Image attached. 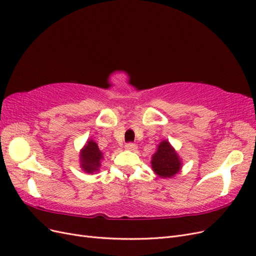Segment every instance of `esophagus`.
<instances>
[{
    "mask_svg": "<svg viewBox=\"0 0 256 256\" xmlns=\"http://www.w3.org/2000/svg\"><path fill=\"white\" fill-rule=\"evenodd\" d=\"M126 150H130V152H136V150H138V147H136V145L134 144V143H127L126 144Z\"/></svg>",
    "mask_w": 256,
    "mask_h": 256,
    "instance_id": "34e87169",
    "label": "esophagus"
}]
</instances>
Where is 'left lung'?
Segmentation results:
<instances>
[{
	"instance_id": "8db88e82",
	"label": "left lung",
	"mask_w": 256,
	"mask_h": 256,
	"mask_svg": "<svg viewBox=\"0 0 256 256\" xmlns=\"http://www.w3.org/2000/svg\"><path fill=\"white\" fill-rule=\"evenodd\" d=\"M152 168L154 173L162 178H170L180 172L182 168L180 159L168 141H162L159 144L152 159Z\"/></svg>"
}]
</instances>
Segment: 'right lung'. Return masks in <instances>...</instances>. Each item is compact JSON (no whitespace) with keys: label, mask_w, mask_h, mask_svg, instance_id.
<instances>
[{"label":"right lung","mask_w":256,"mask_h":256,"mask_svg":"<svg viewBox=\"0 0 256 256\" xmlns=\"http://www.w3.org/2000/svg\"><path fill=\"white\" fill-rule=\"evenodd\" d=\"M81 168L86 173H92L100 166V160L102 159V152L98 145L92 141H88L81 152Z\"/></svg>","instance_id":"right-lung-1"}]
</instances>
